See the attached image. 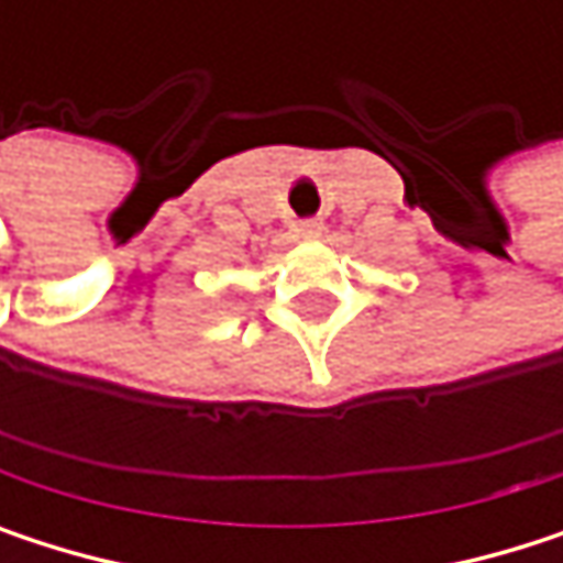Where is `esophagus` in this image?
I'll list each match as a JSON object with an SVG mask.
<instances>
[{
    "label": "esophagus",
    "mask_w": 563,
    "mask_h": 563,
    "mask_svg": "<svg viewBox=\"0 0 563 563\" xmlns=\"http://www.w3.org/2000/svg\"><path fill=\"white\" fill-rule=\"evenodd\" d=\"M299 238H306V241H316V238H322V231H325V224L319 221V218H306V221H299Z\"/></svg>",
    "instance_id": "34e87169"
}]
</instances>
